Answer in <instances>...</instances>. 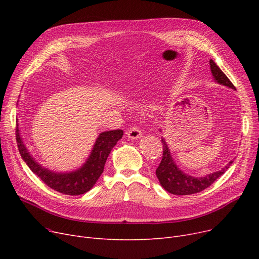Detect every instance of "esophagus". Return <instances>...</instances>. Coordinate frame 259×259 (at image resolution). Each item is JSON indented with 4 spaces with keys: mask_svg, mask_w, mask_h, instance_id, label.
<instances>
[{
    "mask_svg": "<svg viewBox=\"0 0 259 259\" xmlns=\"http://www.w3.org/2000/svg\"><path fill=\"white\" fill-rule=\"evenodd\" d=\"M127 135H128L129 139H131V140H133V141H134V140H139L140 138H142V131L140 130L139 127L133 126V127H131L130 129H128Z\"/></svg>",
    "mask_w": 259,
    "mask_h": 259,
    "instance_id": "1",
    "label": "esophagus"
}]
</instances>
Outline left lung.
<instances>
[{
    "instance_id": "1",
    "label": "left lung",
    "mask_w": 259,
    "mask_h": 259,
    "mask_svg": "<svg viewBox=\"0 0 259 259\" xmlns=\"http://www.w3.org/2000/svg\"><path fill=\"white\" fill-rule=\"evenodd\" d=\"M210 68L215 81H217L221 85L235 89L234 85L231 83V80L221 70V68L214 63L213 60H210ZM161 143L162 158L155 173L161 187L171 194L190 195L202 191V190L210 187L217 179L221 178L233 161L231 160L222 170L210 173L203 176V178H193V176L188 175L180 170V168L176 166L174 159L172 158L170 149L164 138H161Z\"/></svg>"
}]
</instances>
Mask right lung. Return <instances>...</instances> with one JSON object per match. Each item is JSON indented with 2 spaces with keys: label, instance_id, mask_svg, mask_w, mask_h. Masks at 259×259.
<instances>
[{
  "label": "right lung",
  "instance_id": "obj_1",
  "mask_svg": "<svg viewBox=\"0 0 259 259\" xmlns=\"http://www.w3.org/2000/svg\"><path fill=\"white\" fill-rule=\"evenodd\" d=\"M122 130L102 132L95 141L92 151L85 164L72 172H53L40 166L30 155L17 127L16 135L20 154L30 170L48 187L67 195H79L88 192L98 182L105 167V162L112 148L122 138Z\"/></svg>",
  "mask_w": 259,
  "mask_h": 259
}]
</instances>
